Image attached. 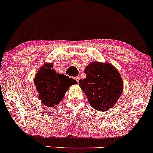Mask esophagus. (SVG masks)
Wrapping results in <instances>:
<instances>
[{
    "label": "esophagus",
    "mask_w": 153,
    "mask_h": 153,
    "mask_svg": "<svg viewBox=\"0 0 153 153\" xmlns=\"http://www.w3.org/2000/svg\"><path fill=\"white\" fill-rule=\"evenodd\" d=\"M79 76H76V77H74V79L76 80V81L77 82H79Z\"/></svg>",
    "instance_id": "1"
}]
</instances>
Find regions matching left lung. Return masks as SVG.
I'll return each instance as SVG.
<instances>
[{
  "instance_id": "obj_1",
  "label": "left lung",
  "mask_w": 153,
  "mask_h": 153,
  "mask_svg": "<svg viewBox=\"0 0 153 153\" xmlns=\"http://www.w3.org/2000/svg\"><path fill=\"white\" fill-rule=\"evenodd\" d=\"M87 76L79 81L89 103L94 109L105 111L114 106L123 92L120 73L110 63L94 61L86 67Z\"/></svg>"
}]
</instances>
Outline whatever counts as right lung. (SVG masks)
Returning <instances> with one entry per match:
<instances>
[{"mask_svg":"<svg viewBox=\"0 0 153 153\" xmlns=\"http://www.w3.org/2000/svg\"><path fill=\"white\" fill-rule=\"evenodd\" d=\"M53 66V63H45L39 68L34 79L39 100L49 108L57 105L63 100L70 86L77 84L76 80L56 73Z\"/></svg>","mask_w":153,"mask_h":153,"instance_id":"obj_1","label":"right lung"}]
</instances>
